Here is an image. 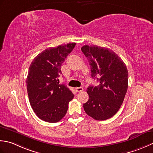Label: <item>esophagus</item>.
Listing matches in <instances>:
<instances>
[{
	"label": "esophagus",
	"instance_id": "esophagus-1",
	"mask_svg": "<svg viewBox=\"0 0 153 153\" xmlns=\"http://www.w3.org/2000/svg\"><path fill=\"white\" fill-rule=\"evenodd\" d=\"M75 90L77 92H80L83 91V88L82 87H77V88H75Z\"/></svg>",
	"mask_w": 153,
	"mask_h": 153
}]
</instances>
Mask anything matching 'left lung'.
Masks as SVG:
<instances>
[{
    "label": "left lung",
    "instance_id": "1",
    "mask_svg": "<svg viewBox=\"0 0 153 153\" xmlns=\"http://www.w3.org/2000/svg\"><path fill=\"white\" fill-rule=\"evenodd\" d=\"M88 59L92 76L100 85L89 86V99L83 104L87 115L96 120H105L120 110L128 88V71L126 64L111 49L97 45L81 48Z\"/></svg>",
    "mask_w": 153,
    "mask_h": 153
}]
</instances>
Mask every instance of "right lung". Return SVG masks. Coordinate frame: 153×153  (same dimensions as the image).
<instances>
[{
  "label": "right lung",
  "mask_w": 153,
  "mask_h": 153,
  "mask_svg": "<svg viewBox=\"0 0 153 153\" xmlns=\"http://www.w3.org/2000/svg\"><path fill=\"white\" fill-rule=\"evenodd\" d=\"M75 43L46 49L33 59L27 76V91L31 106L37 116L49 123L60 121L66 114L72 92L59 85L61 67Z\"/></svg>",
  "instance_id": "obj_1"
}]
</instances>
